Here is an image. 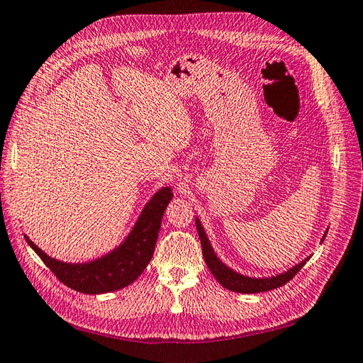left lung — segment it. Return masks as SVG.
<instances>
[{"instance_id": "8db88e82", "label": "left lung", "mask_w": 363, "mask_h": 363, "mask_svg": "<svg viewBox=\"0 0 363 363\" xmlns=\"http://www.w3.org/2000/svg\"><path fill=\"white\" fill-rule=\"evenodd\" d=\"M196 223V229H198V235H199V240H201V246H203V256L204 260L207 264V268L211 269V273L213 274L215 279H217L223 287L230 290V291H237V293H260V291H268V290H273L281 287V285L287 284L293 276H295L301 268L306 265V262L311 259V256H307L303 262H299L295 267L289 268L287 272L279 273L276 276H268V277H251V276H245L242 273H237L235 269L229 268L225 262H221L220 257L215 254L213 251V246L209 240V237H207L206 230L201 225V221L196 217L195 218ZM328 234V229L326 233L323 234L321 237V242L325 240V237ZM320 242V243H321Z\"/></svg>"}]
</instances>
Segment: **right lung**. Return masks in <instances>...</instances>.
<instances>
[{"instance_id": "1", "label": "right lung", "mask_w": 363, "mask_h": 363, "mask_svg": "<svg viewBox=\"0 0 363 363\" xmlns=\"http://www.w3.org/2000/svg\"><path fill=\"white\" fill-rule=\"evenodd\" d=\"M172 199V189L168 186L159 189L143 207L125 240L104 256L89 262L73 264V262L52 259L38 248L26 234L25 238L30 248L37 252V256L43 260V264L67 287L79 293H87V295L115 291L133 284L150 264L162 217Z\"/></svg>"}]
</instances>
